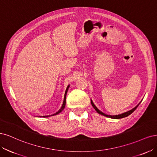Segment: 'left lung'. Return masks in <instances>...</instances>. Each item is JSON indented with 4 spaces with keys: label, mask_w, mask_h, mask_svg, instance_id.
I'll return each instance as SVG.
<instances>
[{
    "label": "left lung",
    "mask_w": 157,
    "mask_h": 157,
    "mask_svg": "<svg viewBox=\"0 0 157 157\" xmlns=\"http://www.w3.org/2000/svg\"><path fill=\"white\" fill-rule=\"evenodd\" d=\"M141 101H142V100H141ZM141 102H140L137 105L135 106V107H134V108H132V109H130V110L128 111V112H124V113H123L119 114V115H107V114H105V113H104L101 112L100 110H99V109L97 108V106H96V105L94 104V103H93V100H92L91 99H90V102H91V104H92V105H93V107L94 108V109H95L96 111H97V112L98 113H99V114H100V115H102L105 116V117H109V118H112V119H121V118H124V117H127V116L130 115L131 113H133V112H134V111L136 110V109L138 108V105H140V104L141 103Z\"/></svg>",
    "instance_id": "8db88e82"
}]
</instances>
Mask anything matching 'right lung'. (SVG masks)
<instances>
[{
	"label": "right lung",
	"instance_id": "add662e5",
	"mask_svg": "<svg viewBox=\"0 0 157 157\" xmlns=\"http://www.w3.org/2000/svg\"><path fill=\"white\" fill-rule=\"evenodd\" d=\"M69 87H70V85H68V87L67 88V89H66V91H65V93H64V100H63V105L61 106V108H60L58 112H57L55 113L54 114H52V115H44V116H40V117H50V116H53V115H57L59 114V113H60L62 112V111L64 109V107H65V105H66V97H67V92H68V90L69 89Z\"/></svg>",
	"mask_w": 157,
	"mask_h": 157
}]
</instances>
